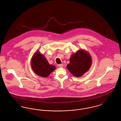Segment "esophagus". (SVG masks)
Here are the masks:
<instances>
[{
    "instance_id": "esophagus-1",
    "label": "esophagus",
    "mask_w": 121,
    "mask_h": 121,
    "mask_svg": "<svg viewBox=\"0 0 121 121\" xmlns=\"http://www.w3.org/2000/svg\"><path fill=\"white\" fill-rule=\"evenodd\" d=\"M58 67H59V68H63V64H60L58 65Z\"/></svg>"
}]
</instances>
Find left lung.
<instances>
[{
  "instance_id": "left-lung-1",
  "label": "left lung",
  "mask_w": 121,
  "mask_h": 121,
  "mask_svg": "<svg viewBox=\"0 0 121 121\" xmlns=\"http://www.w3.org/2000/svg\"><path fill=\"white\" fill-rule=\"evenodd\" d=\"M70 63L67 65L69 72L76 77H80L90 69L92 60L90 53L80 49L73 54L69 59Z\"/></svg>"
}]
</instances>
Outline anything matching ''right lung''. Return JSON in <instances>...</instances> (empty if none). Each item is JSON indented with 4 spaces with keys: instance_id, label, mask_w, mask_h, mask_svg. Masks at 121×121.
Returning a JSON list of instances; mask_svg holds the SVG:
<instances>
[{
    "instance_id": "1",
    "label": "right lung",
    "mask_w": 121,
    "mask_h": 121,
    "mask_svg": "<svg viewBox=\"0 0 121 121\" xmlns=\"http://www.w3.org/2000/svg\"><path fill=\"white\" fill-rule=\"evenodd\" d=\"M31 66L35 73L42 77L47 78L55 70V66L48 63L43 54L39 51L36 52L31 60Z\"/></svg>"
}]
</instances>
